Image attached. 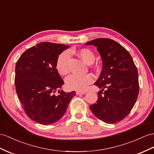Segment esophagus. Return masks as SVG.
Instances as JSON below:
<instances>
[{
	"mask_svg": "<svg viewBox=\"0 0 154 154\" xmlns=\"http://www.w3.org/2000/svg\"><path fill=\"white\" fill-rule=\"evenodd\" d=\"M85 92H81V91H77L76 94L77 95H80V94H85Z\"/></svg>",
	"mask_w": 154,
	"mask_h": 154,
	"instance_id": "1",
	"label": "esophagus"
}]
</instances>
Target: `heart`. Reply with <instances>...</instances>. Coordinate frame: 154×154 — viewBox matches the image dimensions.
I'll return each instance as SVG.
<instances>
[{
    "label": "heart",
    "mask_w": 154,
    "mask_h": 154,
    "mask_svg": "<svg viewBox=\"0 0 154 154\" xmlns=\"http://www.w3.org/2000/svg\"><path fill=\"white\" fill-rule=\"evenodd\" d=\"M77 54L82 60L88 64H90L95 60V54L89 49H81L77 51ZM70 58L69 51H65L58 57L56 61V69L57 72L62 75H66L69 72L68 66ZM94 81L93 77L91 75H79L76 74H72L66 78V84L67 87L71 90L83 91L87 88V86L91 84Z\"/></svg>",
    "instance_id": "b5f03b06"
}]
</instances>
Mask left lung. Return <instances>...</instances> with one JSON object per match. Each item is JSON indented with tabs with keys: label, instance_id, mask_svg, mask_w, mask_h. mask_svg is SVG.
Listing matches in <instances>:
<instances>
[{
	"label": "left lung",
	"instance_id": "left-lung-1",
	"mask_svg": "<svg viewBox=\"0 0 154 154\" xmlns=\"http://www.w3.org/2000/svg\"><path fill=\"white\" fill-rule=\"evenodd\" d=\"M86 45L96 46L103 62L100 76L94 83L101 90L90 109L105 123H117L131 112L139 95L137 68L128 51L113 39L97 38Z\"/></svg>",
	"mask_w": 154,
	"mask_h": 154
}]
</instances>
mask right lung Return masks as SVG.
Returning a JSON list of instances; mask_svg holds the SVG:
<instances>
[{
  "instance_id": "right-lung-1",
  "label": "right lung",
  "mask_w": 154,
  "mask_h": 154,
  "mask_svg": "<svg viewBox=\"0 0 154 154\" xmlns=\"http://www.w3.org/2000/svg\"><path fill=\"white\" fill-rule=\"evenodd\" d=\"M68 45L42 42L26 50L15 65V84L26 115L43 125L52 124L64 116L75 92L60 91L64 81L56 69L59 54ZM59 93L56 96L54 93Z\"/></svg>"
}]
</instances>
